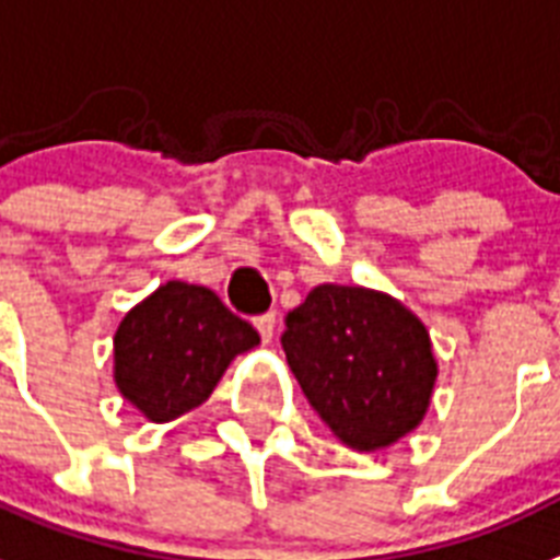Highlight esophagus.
<instances>
[{
    "label": "esophagus",
    "instance_id": "1",
    "mask_svg": "<svg viewBox=\"0 0 560 560\" xmlns=\"http://www.w3.org/2000/svg\"><path fill=\"white\" fill-rule=\"evenodd\" d=\"M254 326H257V331H260L262 343H271V337H275V329H277V314L275 312L260 314V317L254 320Z\"/></svg>",
    "mask_w": 560,
    "mask_h": 560
}]
</instances>
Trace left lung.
Instances as JSON below:
<instances>
[{
	"label": "left lung",
	"mask_w": 560,
	"mask_h": 560,
	"mask_svg": "<svg viewBox=\"0 0 560 560\" xmlns=\"http://www.w3.org/2000/svg\"><path fill=\"white\" fill-rule=\"evenodd\" d=\"M283 352L300 389L358 452L386 450L423 420L438 381L427 326L363 285H317L285 317Z\"/></svg>",
	"instance_id": "1"
}]
</instances>
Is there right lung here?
I'll return each mask as SVG.
<instances>
[{
    "label": "right lung",
    "mask_w": 560,
    "mask_h": 560,
    "mask_svg": "<svg viewBox=\"0 0 560 560\" xmlns=\"http://www.w3.org/2000/svg\"><path fill=\"white\" fill-rule=\"evenodd\" d=\"M260 335L206 285L168 280L125 314L114 335V381L148 420L168 423L200 406Z\"/></svg>",
    "instance_id": "right-lung-1"
}]
</instances>
